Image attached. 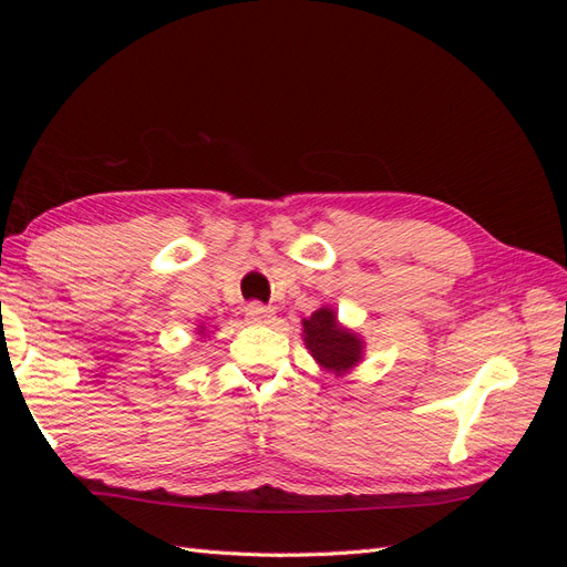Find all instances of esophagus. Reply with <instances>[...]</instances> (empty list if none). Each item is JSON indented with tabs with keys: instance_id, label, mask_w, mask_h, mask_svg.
I'll list each match as a JSON object with an SVG mask.
<instances>
[{
	"instance_id": "34e87169",
	"label": "esophagus",
	"mask_w": 567,
	"mask_h": 567,
	"mask_svg": "<svg viewBox=\"0 0 567 567\" xmlns=\"http://www.w3.org/2000/svg\"><path fill=\"white\" fill-rule=\"evenodd\" d=\"M246 319L248 323H257V326H265V323H271L274 321V310L262 302H250L246 307Z\"/></svg>"
}]
</instances>
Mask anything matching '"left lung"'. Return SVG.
Segmentation results:
<instances>
[{
	"label": "left lung",
	"instance_id": "obj_1",
	"mask_svg": "<svg viewBox=\"0 0 567 567\" xmlns=\"http://www.w3.org/2000/svg\"><path fill=\"white\" fill-rule=\"evenodd\" d=\"M302 336L315 362L336 375L354 369L364 354V340L340 326L331 307H319L312 317L302 319Z\"/></svg>",
	"mask_w": 567,
	"mask_h": 567
}]
</instances>
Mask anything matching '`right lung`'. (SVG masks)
Returning a JSON list of instances; mask_svg holds the SVG:
<instances>
[{"label":"right lung","mask_w":567,"mask_h":567,"mask_svg":"<svg viewBox=\"0 0 567 567\" xmlns=\"http://www.w3.org/2000/svg\"><path fill=\"white\" fill-rule=\"evenodd\" d=\"M198 333H200V336H203V333H205V331H203V326H200V329H198Z\"/></svg>","instance_id":"obj_1"}]
</instances>
